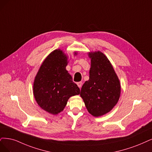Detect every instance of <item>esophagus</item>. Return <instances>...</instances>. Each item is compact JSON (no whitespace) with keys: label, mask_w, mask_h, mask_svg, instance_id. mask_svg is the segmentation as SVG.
I'll return each instance as SVG.
<instances>
[{"label":"esophagus","mask_w":152,"mask_h":152,"mask_svg":"<svg viewBox=\"0 0 152 152\" xmlns=\"http://www.w3.org/2000/svg\"><path fill=\"white\" fill-rule=\"evenodd\" d=\"M82 85H83V83H82V82H78V83H77V86L79 87L80 89L81 88V86H82Z\"/></svg>","instance_id":"1"}]
</instances>
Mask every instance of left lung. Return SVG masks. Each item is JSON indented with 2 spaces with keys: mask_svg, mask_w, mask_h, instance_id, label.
<instances>
[{
  "mask_svg": "<svg viewBox=\"0 0 152 152\" xmlns=\"http://www.w3.org/2000/svg\"><path fill=\"white\" fill-rule=\"evenodd\" d=\"M91 59L89 79L83 85L80 96L88 111L98 117L108 113L118 102L120 82L113 66L101 51L88 53Z\"/></svg>",
  "mask_w": 152,
  "mask_h": 152,
  "instance_id": "1",
  "label": "left lung"
}]
</instances>
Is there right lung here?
Listing matches in <instances>:
<instances>
[{
  "label": "right lung",
  "mask_w": 152,
  "mask_h": 152,
  "mask_svg": "<svg viewBox=\"0 0 152 152\" xmlns=\"http://www.w3.org/2000/svg\"><path fill=\"white\" fill-rule=\"evenodd\" d=\"M67 58L62 50H53L43 61L34 81L33 94L37 103L53 115L63 111L70 97L80 93L66 69Z\"/></svg>",
  "instance_id": "obj_1"
}]
</instances>
